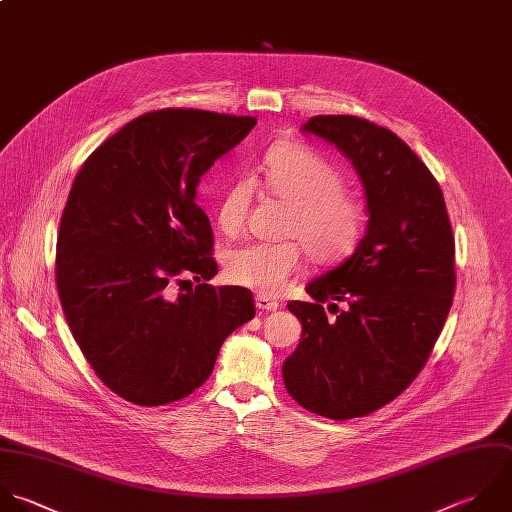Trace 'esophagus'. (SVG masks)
<instances>
[{"mask_svg":"<svg viewBox=\"0 0 512 512\" xmlns=\"http://www.w3.org/2000/svg\"><path fill=\"white\" fill-rule=\"evenodd\" d=\"M255 307L259 309V311H277L279 309V303L277 301H273V299H269L267 295H257L255 297Z\"/></svg>","mask_w":512,"mask_h":512,"instance_id":"1","label":"esophagus"}]
</instances>
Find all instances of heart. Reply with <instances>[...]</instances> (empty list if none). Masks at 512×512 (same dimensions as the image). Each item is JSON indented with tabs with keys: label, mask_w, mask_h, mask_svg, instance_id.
I'll return each instance as SVG.
<instances>
[{
	"label": "heart",
	"mask_w": 512,
	"mask_h": 512,
	"mask_svg": "<svg viewBox=\"0 0 512 512\" xmlns=\"http://www.w3.org/2000/svg\"><path fill=\"white\" fill-rule=\"evenodd\" d=\"M253 181L291 207L285 233L303 242L313 261L339 263L359 245L365 227L363 201L345 191L341 173L329 161L293 141L273 145L253 179L241 177L227 187L217 209L225 233L243 227ZM301 259L303 246L297 241L249 243L229 253L227 277L261 295H279L301 267Z\"/></svg>",
	"instance_id": "b5f03b06"
}]
</instances>
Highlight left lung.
<instances>
[{
	"mask_svg": "<svg viewBox=\"0 0 512 512\" xmlns=\"http://www.w3.org/2000/svg\"><path fill=\"white\" fill-rule=\"evenodd\" d=\"M301 131L353 163L369 221L355 253L307 283L311 301L287 303L303 331L283 381L307 411L347 421L391 403L425 367L453 305L455 239L437 179L393 131L353 115H317Z\"/></svg>",
	"mask_w": 512,
	"mask_h": 512,
	"instance_id": "obj_1",
	"label": "left lung"
}]
</instances>
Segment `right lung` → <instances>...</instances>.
Segmentation results:
<instances>
[{
	"label": "right lung",
	"mask_w": 512,
	"mask_h": 512,
	"mask_svg": "<svg viewBox=\"0 0 512 512\" xmlns=\"http://www.w3.org/2000/svg\"><path fill=\"white\" fill-rule=\"evenodd\" d=\"M255 123L153 111L103 141L73 181L57 235L61 307L97 377L129 403L191 395L223 341L255 317L247 289L207 285L217 275L213 231L195 201L199 177ZM189 276L200 285L171 300L170 281Z\"/></svg>",
	"instance_id": "right-lung-1"
}]
</instances>
